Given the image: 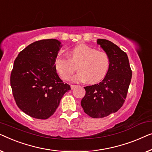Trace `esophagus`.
<instances>
[{"label": "esophagus", "instance_id": "34e87169", "mask_svg": "<svg viewBox=\"0 0 152 152\" xmlns=\"http://www.w3.org/2000/svg\"><path fill=\"white\" fill-rule=\"evenodd\" d=\"M76 87V85H71V89H75Z\"/></svg>", "mask_w": 152, "mask_h": 152}]
</instances>
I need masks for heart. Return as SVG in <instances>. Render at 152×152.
Masks as SVG:
<instances>
[{
  "label": "heart",
  "mask_w": 152,
  "mask_h": 152,
  "mask_svg": "<svg viewBox=\"0 0 152 152\" xmlns=\"http://www.w3.org/2000/svg\"><path fill=\"white\" fill-rule=\"evenodd\" d=\"M69 58L58 55L54 60V67L57 73L64 80H69L74 72L73 65L78 64V72L73 78L74 83H89L99 82L107 74L110 65L108 54L102 51H98L87 45L80 44L71 49L68 52Z\"/></svg>",
  "instance_id": "b5f03b06"
}]
</instances>
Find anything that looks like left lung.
I'll use <instances>...</instances> for the list:
<instances>
[{"mask_svg": "<svg viewBox=\"0 0 152 152\" xmlns=\"http://www.w3.org/2000/svg\"><path fill=\"white\" fill-rule=\"evenodd\" d=\"M97 44L108 54L110 65L101 82L85 87L81 106L85 114L94 118L107 116L123 106L132 79L129 59L121 48L105 39H98Z\"/></svg>", "mask_w": 152, "mask_h": 152, "instance_id": "1", "label": "left lung"}]
</instances>
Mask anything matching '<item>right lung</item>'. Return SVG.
<instances>
[{
    "instance_id": "obj_1",
    "label": "right lung",
    "mask_w": 152,
    "mask_h": 152,
    "mask_svg": "<svg viewBox=\"0 0 152 152\" xmlns=\"http://www.w3.org/2000/svg\"><path fill=\"white\" fill-rule=\"evenodd\" d=\"M62 46L56 39L38 40L26 47L15 60L10 77L13 96L18 107L33 118L50 117L71 89L54 67Z\"/></svg>"
}]
</instances>
